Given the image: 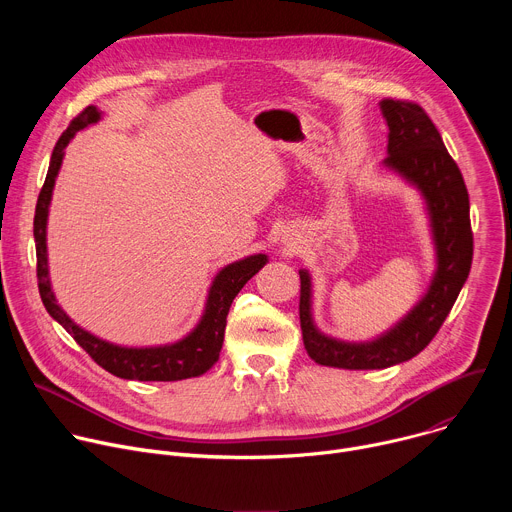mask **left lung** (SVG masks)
<instances>
[{"label":"left lung","mask_w":512,"mask_h":512,"mask_svg":"<svg viewBox=\"0 0 512 512\" xmlns=\"http://www.w3.org/2000/svg\"><path fill=\"white\" fill-rule=\"evenodd\" d=\"M389 127L383 168L413 186L425 204L435 269L421 300L389 330L371 340H340L324 334L314 320V289L308 269H300V322L304 346L324 367L373 371L419 354L448 318L472 265L470 200L460 168L448 154L427 113L409 101L379 103Z\"/></svg>","instance_id":"8db88e82"}]
</instances>
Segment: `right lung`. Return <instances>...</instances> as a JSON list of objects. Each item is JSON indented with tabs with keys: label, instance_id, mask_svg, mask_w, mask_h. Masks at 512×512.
<instances>
[{
	"label": "right lung",
	"instance_id": "obj_1",
	"mask_svg": "<svg viewBox=\"0 0 512 512\" xmlns=\"http://www.w3.org/2000/svg\"><path fill=\"white\" fill-rule=\"evenodd\" d=\"M103 119V113L97 107H87L68 129L56 141V148L50 158L46 182L40 190L36 216H34V241L38 257V289L44 308L48 314L75 338L91 358L119 379L131 381H182L190 377L204 375L221 354L227 316L233 300L237 298L243 285L269 261L265 253H255L225 265L212 277L208 287L206 302L200 320L196 326L176 342L158 344V346H121L109 340H103L83 326L72 320L56 302L54 289L50 283L48 269V247H46V229H48V212L54 192V184L64 160L66 145L79 131L95 125Z\"/></svg>",
	"mask_w": 512,
	"mask_h": 512
}]
</instances>
